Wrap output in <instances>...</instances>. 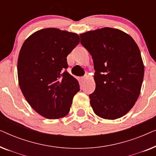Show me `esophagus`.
<instances>
[{"label":"esophagus","instance_id":"esophagus-1","mask_svg":"<svg viewBox=\"0 0 156 156\" xmlns=\"http://www.w3.org/2000/svg\"><path fill=\"white\" fill-rule=\"evenodd\" d=\"M87 76H82V82H84L85 81L87 80Z\"/></svg>","mask_w":156,"mask_h":156}]
</instances>
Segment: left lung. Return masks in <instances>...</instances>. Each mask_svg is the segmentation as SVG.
<instances>
[{"mask_svg":"<svg viewBox=\"0 0 156 156\" xmlns=\"http://www.w3.org/2000/svg\"><path fill=\"white\" fill-rule=\"evenodd\" d=\"M92 57L96 88L89 94L97 116L114 120L126 114L137 101L144 76L139 48L131 36L104 28L80 35Z\"/></svg>","mask_w":156,"mask_h":156,"instance_id":"8db88e82","label":"left lung"}]
</instances>
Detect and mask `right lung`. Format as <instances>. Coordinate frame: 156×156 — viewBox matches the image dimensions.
<instances>
[{
    "label": "right lung",
    "instance_id": "right-lung-1",
    "mask_svg": "<svg viewBox=\"0 0 156 156\" xmlns=\"http://www.w3.org/2000/svg\"><path fill=\"white\" fill-rule=\"evenodd\" d=\"M80 43L77 34L40 30L23 43L18 60L20 88L31 107L49 119L69 112L80 84L67 71V55Z\"/></svg>",
    "mask_w": 156,
    "mask_h": 156
}]
</instances>
